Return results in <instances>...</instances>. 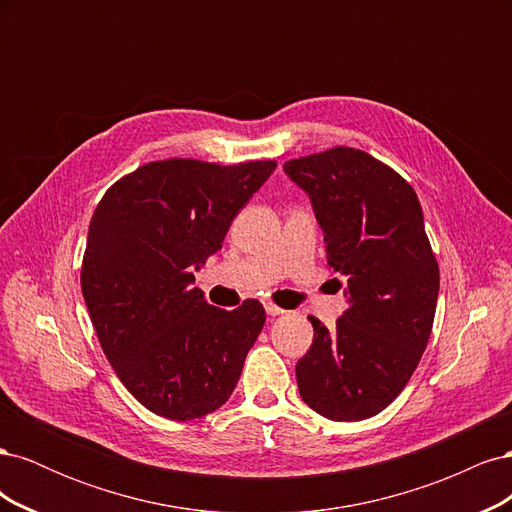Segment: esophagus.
I'll list each match as a JSON object with an SVG mask.
<instances>
[{
    "label": "esophagus",
    "instance_id": "esophagus-1",
    "mask_svg": "<svg viewBox=\"0 0 512 512\" xmlns=\"http://www.w3.org/2000/svg\"><path fill=\"white\" fill-rule=\"evenodd\" d=\"M265 309H267L269 316H280V314H284V309L277 307L273 301H265Z\"/></svg>",
    "mask_w": 512,
    "mask_h": 512
}]
</instances>
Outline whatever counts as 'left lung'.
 I'll return each mask as SVG.
<instances>
[{
	"label": "left lung",
	"mask_w": 512,
	"mask_h": 512,
	"mask_svg": "<svg viewBox=\"0 0 512 512\" xmlns=\"http://www.w3.org/2000/svg\"><path fill=\"white\" fill-rule=\"evenodd\" d=\"M284 170L312 200L348 301L333 331L309 316L299 393L331 421H363L404 391L431 335L440 269L423 209L404 177L361 149L333 147Z\"/></svg>",
	"instance_id": "1"
}]
</instances>
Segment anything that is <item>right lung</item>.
Masks as SVG:
<instances>
[{
  "label": "right lung",
  "instance_id": "1",
  "mask_svg": "<svg viewBox=\"0 0 512 512\" xmlns=\"http://www.w3.org/2000/svg\"><path fill=\"white\" fill-rule=\"evenodd\" d=\"M275 166L149 162L113 183L94 211L81 269L89 318L115 374L153 414L192 421L235 391L265 307L209 305L194 271Z\"/></svg>",
  "mask_w": 512,
  "mask_h": 512
}]
</instances>
